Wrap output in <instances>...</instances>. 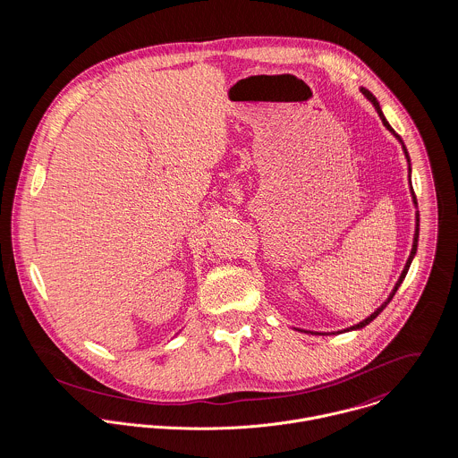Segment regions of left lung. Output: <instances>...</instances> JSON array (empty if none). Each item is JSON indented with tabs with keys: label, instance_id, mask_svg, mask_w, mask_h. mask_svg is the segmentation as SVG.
I'll use <instances>...</instances> for the list:
<instances>
[{
	"label": "left lung",
	"instance_id": "1",
	"mask_svg": "<svg viewBox=\"0 0 458 458\" xmlns=\"http://www.w3.org/2000/svg\"><path fill=\"white\" fill-rule=\"evenodd\" d=\"M361 93L374 104V107H376V111H377V114H379V118H381V122H383V125L388 129V131H392L393 135L400 140V144H402V148H403V153H405V158H407V162H409V173H411V160H409V153H407V149H405V146H403V142H402V139H400V135H396L394 131H393L392 127H390V123L386 122V118H385V114H383V111H381V106H379V102H377V98L369 91V89H365V88H361ZM409 180H411V174H409ZM411 183V182H409ZM411 196H412V202L416 204V196H414V191H412V187H411ZM418 236H420V215L416 213V231H414V242H412V249H411V256H409V259L405 262V266H403V269H402V273H400V278L396 280V284H394V287H393L392 294H390V298L374 312V314H370L365 321H361V323H358V325H354V327H347V329H344V331H351V329H361V327H367V325H370L385 309H386V305L392 301L393 296H394V293H396V289L400 287V284H402V280L405 278V275H407V269H409V266H411V262L414 259V256H416V249H418ZM298 331H301V329H298ZM344 331H338V333H344ZM305 333H312L314 335V331H305ZM316 335H321V333H316Z\"/></svg>",
	"mask_w": 458,
	"mask_h": 458
}]
</instances>
